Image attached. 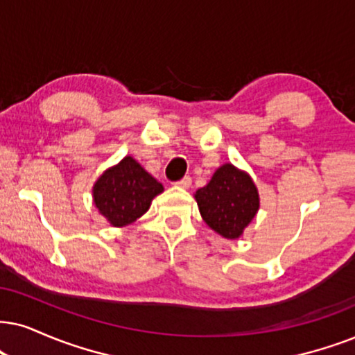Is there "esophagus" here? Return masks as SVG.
<instances>
[{"label":"esophagus","mask_w":355,"mask_h":355,"mask_svg":"<svg viewBox=\"0 0 355 355\" xmlns=\"http://www.w3.org/2000/svg\"><path fill=\"white\" fill-rule=\"evenodd\" d=\"M177 187L180 188H190L191 187V177H183L182 180H178L177 183H175Z\"/></svg>","instance_id":"obj_1"}]
</instances>
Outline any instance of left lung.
I'll return each instance as SVG.
<instances>
[{"mask_svg":"<svg viewBox=\"0 0 355 355\" xmlns=\"http://www.w3.org/2000/svg\"><path fill=\"white\" fill-rule=\"evenodd\" d=\"M201 218L226 239H237L257 214L260 200L249 173L224 164L209 183L195 193Z\"/></svg>","mask_w":355,"mask_h":355,"instance_id":"8db88e82","label":"left lung"}]
</instances>
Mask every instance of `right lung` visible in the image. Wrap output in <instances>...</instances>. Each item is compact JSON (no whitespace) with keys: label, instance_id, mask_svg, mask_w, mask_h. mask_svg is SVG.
Wrapping results in <instances>:
<instances>
[{"label":"right lung","instance_id":"1","mask_svg":"<svg viewBox=\"0 0 355 355\" xmlns=\"http://www.w3.org/2000/svg\"><path fill=\"white\" fill-rule=\"evenodd\" d=\"M162 191V183L128 155L95 182L93 201L111 226L124 227L141 218Z\"/></svg>","mask_w":355,"mask_h":355}]
</instances>
